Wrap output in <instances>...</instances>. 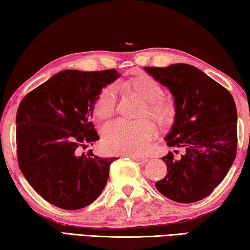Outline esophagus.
<instances>
[{
	"label": "esophagus",
	"instance_id": "obj_1",
	"mask_svg": "<svg viewBox=\"0 0 250 250\" xmlns=\"http://www.w3.org/2000/svg\"><path fill=\"white\" fill-rule=\"evenodd\" d=\"M131 158H132L134 161H137L139 164H145L147 162V161H149V159L147 158H145V156H139V155L131 156Z\"/></svg>",
	"mask_w": 250,
	"mask_h": 250
}]
</instances>
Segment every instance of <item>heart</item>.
Listing matches in <instances>:
<instances>
[{"label": "heart", "instance_id": "b5f03b06", "mask_svg": "<svg viewBox=\"0 0 250 250\" xmlns=\"http://www.w3.org/2000/svg\"><path fill=\"white\" fill-rule=\"evenodd\" d=\"M122 89L137 96L145 104L141 118L149 117L159 126L170 125L175 117L171 101L163 99L161 84L150 76L140 75L120 84ZM117 97L112 86L104 87L92 104V113L101 122L108 121L116 110ZM154 125L149 120L139 122L119 121L104 130V146L113 154L137 155L146 150L154 135Z\"/></svg>", "mask_w": 250, "mask_h": 250}]
</instances>
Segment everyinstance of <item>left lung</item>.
<instances>
[{
    "label": "left lung",
    "mask_w": 250,
    "mask_h": 250,
    "mask_svg": "<svg viewBox=\"0 0 250 250\" xmlns=\"http://www.w3.org/2000/svg\"><path fill=\"white\" fill-rule=\"evenodd\" d=\"M145 69L174 97L175 122L166 138L167 146L184 150L179 159L172 152L163 156L167 173L155 188L177 203L201 201L224 180L236 158L234 98L226 88L192 65Z\"/></svg>",
    "instance_id": "1"
}]
</instances>
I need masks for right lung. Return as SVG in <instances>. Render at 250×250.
<instances>
[{
	"label": "right lung",
	"instance_id": "1",
	"mask_svg": "<svg viewBox=\"0 0 250 250\" xmlns=\"http://www.w3.org/2000/svg\"><path fill=\"white\" fill-rule=\"evenodd\" d=\"M116 69L62 70L24 97L16 112V152L21 172L50 204L80 209L107 184L116 158L80 155L99 139L92 104L103 88L119 77Z\"/></svg>",
	"mask_w": 250,
	"mask_h": 250
}]
</instances>
